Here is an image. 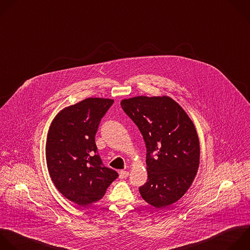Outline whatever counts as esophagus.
Here are the masks:
<instances>
[{
	"mask_svg": "<svg viewBox=\"0 0 250 250\" xmlns=\"http://www.w3.org/2000/svg\"><path fill=\"white\" fill-rule=\"evenodd\" d=\"M128 175H129V173L127 171H121L120 172V178L121 179H125V178L128 177Z\"/></svg>",
	"mask_w": 250,
	"mask_h": 250,
	"instance_id": "obj_1",
	"label": "esophagus"
}]
</instances>
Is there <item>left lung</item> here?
I'll use <instances>...</instances> for the list:
<instances>
[{
	"label": "left lung",
	"mask_w": 250,
	"mask_h": 250,
	"mask_svg": "<svg viewBox=\"0 0 250 250\" xmlns=\"http://www.w3.org/2000/svg\"><path fill=\"white\" fill-rule=\"evenodd\" d=\"M121 106L145 141L148 179L139 188L142 198L156 208L169 206L190 188L198 167L199 139L192 121L169 96H137Z\"/></svg>",
	"instance_id": "8db88e82"
}]
</instances>
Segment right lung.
Here are the masks:
<instances>
[{
    "label": "right lung",
    "mask_w": 250,
    "mask_h": 250,
    "mask_svg": "<svg viewBox=\"0 0 250 250\" xmlns=\"http://www.w3.org/2000/svg\"><path fill=\"white\" fill-rule=\"evenodd\" d=\"M114 100L87 98L62 109L53 120L46 142V161L57 189L68 200L87 206L100 200L119 177L105 167L95 135Z\"/></svg>",
    "instance_id": "add662e5"
}]
</instances>
